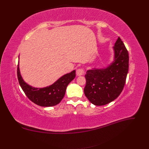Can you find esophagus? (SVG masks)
Instances as JSON below:
<instances>
[{
  "mask_svg": "<svg viewBox=\"0 0 149 149\" xmlns=\"http://www.w3.org/2000/svg\"><path fill=\"white\" fill-rule=\"evenodd\" d=\"M84 74V71L83 68H79L76 70V74L77 76H81Z\"/></svg>",
  "mask_w": 149,
  "mask_h": 149,
  "instance_id": "1",
  "label": "esophagus"
}]
</instances>
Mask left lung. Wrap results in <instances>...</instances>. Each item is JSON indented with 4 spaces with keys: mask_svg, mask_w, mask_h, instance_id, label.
<instances>
[{
    "mask_svg": "<svg viewBox=\"0 0 149 149\" xmlns=\"http://www.w3.org/2000/svg\"><path fill=\"white\" fill-rule=\"evenodd\" d=\"M114 61L105 68H93L85 74V96L95 106H103L118 97L125 83L129 70V53L119 37L113 47Z\"/></svg>",
    "mask_w": 149,
    "mask_h": 149,
    "instance_id": "8db88e82",
    "label": "left lung"
}]
</instances>
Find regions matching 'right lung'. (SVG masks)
<instances>
[{"mask_svg": "<svg viewBox=\"0 0 149 149\" xmlns=\"http://www.w3.org/2000/svg\"><path fill=\"white\" fill-rule=\"evenodd\" d=\"M75 70L67 73L58 79L52 85L43 88H37L26 83L22 78L17 67V77L20 86L26 96L36 104L42 107H50L59 104L63 98L66 87L75 78Z\"/></svg>", "mask_w": 149, "mask_h": 149, "instance_id": "add662e5", "label": "right lung"}]
</instances>
